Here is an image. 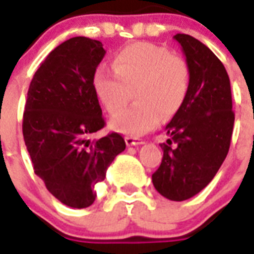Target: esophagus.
I'll use <instances>...</instances> for the list:
<instances>
[{
    "label": "esophagus",
    "mask_w": 254,
    "mask_h": 254,
    "mask_svg": "<svg viewBox=\"0 0 254 254\" xmlns=\"http://www.w3.org/2000/svg\"><path fill=\"white\" fill-rule=\"evenodd\" d=\"M125 143H127V145H139V144H143L144 141H143L141 139H137V137L127 136V137H125Z\"/></svg>",
    "instance_id": "1"
}]
</instances>
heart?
Masks as SVG:
<instances>
[{"instance_id": "heart-1", "label": "heart", "mask_w": 254, "mask_h": 254, "mask_svg": "<svg viewBox=\"0 0 254 254\" xmlns=\"http://www.w3.org/2000/svg\"><path fill=\"white\" fill-rule=\"evenodd\" d=\"M113 70L99 67L93 89L110 114H116L135 89L134 106L115 115L111 127L127 136H141L182 109L190 90V65L182 56L154 44H133L113 59Z\"/></svg>"}]
</instances>
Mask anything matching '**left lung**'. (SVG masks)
I'll list each match as a JSON object with an SVG mask.
<instances>
[{
	"mask_svg": "<svg viewBox=\"0 0 254 254\" xmlns=\"http://www.w3.org/2000/svg\"><path fill=\"white\" fill-rule=\"evenodd\" d=\"M190 65V90L183 107L166 125L162 162L152 184L170 201H186L213 180L224 162L235 114L231 85L219 58L201 41L176 34Z\"/></svg>",
	"mask_w": 254,
	"mask_h": 254,
	"instance_id": "left-lung-1",
	"label": "left lung"
}]
</instances>
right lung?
<instances>
[{
    "label": "right lung",
    "instance_id": "right-lung-1",
    "mask_svg": "<svg viewBox=\"0 0 254 254\" xmlns=\"http://www.w3.org/2000/svg\"><path fill=\"white\" fill-rule=\"evenodd\" d=\"M106 55L100 41L74 37L47 56L30 82L23 113V137L34 173L67 206H90L96 183L106 179L125 150L120 133L90 136L106 125L93 89V74Z\"/></svg>",
    "mask_w": 254,
    "mask_h": 254
}]
</instances>
